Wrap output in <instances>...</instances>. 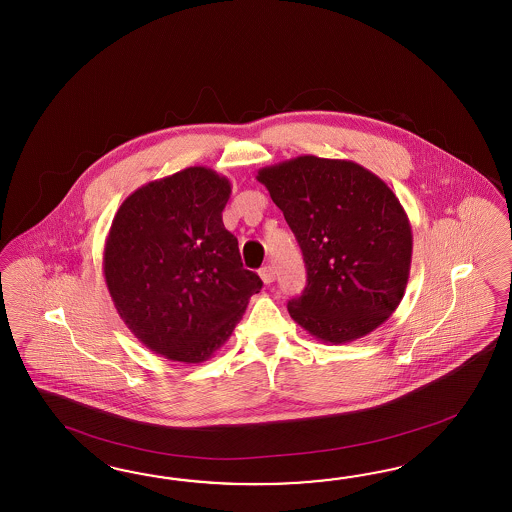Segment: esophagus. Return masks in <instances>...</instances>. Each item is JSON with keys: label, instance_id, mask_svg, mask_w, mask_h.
Listing matches in <instances>:
<instances>
[{"label": "esophagus", "instance_id": "esophagus-1", "mask_svg": "<svg viewBox=\"0 0 512 512\" xmlns=\"http://www.w3.org/2000/svg\"><path fill=\"white\" fill-rule=\"evenodd\" d=\"M259 277L263 279L264 285H270V283L274 281V277H276V272H274V266H270V264H266V266H263V268L259 270Z\"/></svg>", "mask_w": 512, "mask_h": 512}]
</instances>
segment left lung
Segmentation results:
<instances>
[{"mask_svg": "<svg viewBox=\"0 0 512 512\" xmlns=\"http://www.w3.org/2000/svg\"><path fill=\"white\" fill-rule=\"evenodd\" d=\"M296 236L307 285L287 309L318 341L343 345L393 315L408 285L412 225L384 180L352 160L296 156L259 169Z\"/></svg>", "mask_w": 512, "mask_h": 512, "instance_id": "1", "label": "left lung"}]
</instances>
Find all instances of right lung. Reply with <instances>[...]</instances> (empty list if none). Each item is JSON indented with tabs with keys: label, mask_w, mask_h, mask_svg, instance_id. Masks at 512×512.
<instances>
[{
	"label": "right lung",
	"mask_w": 512,
	"mask_h": 512,
	"mask_svg": "<svg viewBox=\"0 0 512 512\" xmlns=\"http://www.w3.org/2000/svg\"><path fill=\"white\" fill-rule=\"evenodd\" d=\"M229 195L227 177L186 167L128 195L111 221L102 268L113 305L167 360L214 356L263 287L223 227Z\"/></svg>",
	"instance_id": "add662e5"
}]
</instances>
